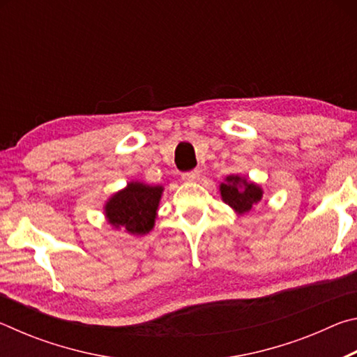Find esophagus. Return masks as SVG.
I'll return each instance as SVG.
<instances>
[{"label":"esophagus","mask_w":357,"mask_h":357,"mask_svg":"<svg viewBox=\"0 0 357 357\" xmlns=\"http://www.w3.org/2000/svg\"><path fill=\"white\" fill-rule=\"evenodd\" d=\"M198 178H200V173L197 170L183 173V181H185V183H195V181H198Z\"/></svg>","instance_id":"esophagus-1"}]
</instances>
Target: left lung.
I'll return each instance as SVG.
<instances>
[{
	"label": "left lung",
	"instance_id": "obj_1",
	"mask_svg": "<svg viewBox=\"0 0 357 357\" xmlns=\"http://www.w3.org/2000/svg\"><path fill=\"white\" fill-rule=\"evenodd\" d=\"M222 202L228 204L238 215H244L261 202L263 187L241 174H228L219 185Z\"/></svg>",
	"mask_w": 357,
	"mask_h": 357
}]
</instances>
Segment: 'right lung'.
Listing matches in <instances>:
<instances>
[{
  "mask_svg": "<svg viewBox=\"0 0 357 357\" xmlns=\"http://www.w3.org/2000/svg\"><path fill=\"white\" fill-rule=\"evenodd\" d=\"M164 185H151L132 179L124 189L114 192L104 204L108 225L130 236H144L155 225Z\"/></svg>",
  "mask_w": 357,
  "mask_h": 357,
  "instance_id": "1",
  "label": "right lung"
}]
</instances>
